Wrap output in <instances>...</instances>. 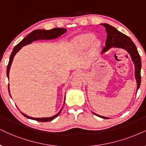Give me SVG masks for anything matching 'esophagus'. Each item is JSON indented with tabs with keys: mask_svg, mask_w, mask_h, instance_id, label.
<instances>
[{
	"mask_svg": "<svg viewBox=\"0 0 146 146\" xmlns=\"http://www.w3.org/2000/svg\"><path fill=\"white\" fill-rule=\"evenodd\" d=\"M79 73H80V72H79V71H77L75 73V75H77H77H79Z\"/></svg>",
	"mask_w": 146,
	"mask_h": 146,
	"instance_id": "esophagus-1",
	"label": "esophagus"
}]
</instances>
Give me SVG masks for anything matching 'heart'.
I'll return each mask as SVG.
<instances>
[{"instance_id":"b5f03b06","label":"heart","mask_w":146,"mask_h":146,"mask_svg":"<svg viewBox=\"0 0 146 146\" xmlns=\"http://www.w3.org/2000/svg\"><path fill=\"white\" fill-rule=\"evenodd\" d=\"M79 40H80L81 43L82 44H89L93 41L94 36L90 34L84 35L79 38Z\"/></svg>"}]
</instances>
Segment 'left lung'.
<instances>
[{
  "mask_svg": "<svg viewBox=\"0 0 146 146\" xmlns=\"http://www.w3.org/2000/svg\"><path fill=\"white\" fill-rule=\"evenodd\" d=\"M101 25H102L105 27L107 34L106 44H105L104 48L102 49V52H105L111 47H117L126 50L129 53L131 56L133 62L135 64V76L136 81H137V92L140 84H141V61L136 46L135 45L133 42L132 41L129 37L123 34V33L120 32L114 27L107 23H103L101 24ZM94 114L98 116V117L102 118V119H109L108 117H104L95 113Z\"/></svg>",
  "mask_w": 146,
  "mask_h": 146,
  "instance_id": "1",
  "label": "left lung"
}]
</instances>
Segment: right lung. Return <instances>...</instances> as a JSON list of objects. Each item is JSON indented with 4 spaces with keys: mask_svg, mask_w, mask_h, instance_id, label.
<instances>
[{
    "mask_svg": "<svg viewBox=\"0 0 146 146\" xmlns=\"http://www.w3.org/2000/svg\"><path fill=\"white\" fill-rule=\"evenodd\" d=\"M66 32H67V29H66L60 28V27H58V28H54V29H50V30L36 29V30L33 31V32H31L30 34H29L25 38H23V40H22L21 41L17 44V45H16L13 48V50L11 54L10 58H9V64L8 65H7V77L9 78V70H10L11 65V63L13 62V60L15 55L16 54L17 52H18L19 51V50L21 49L22 47L24 46L27 45V44L32 43V42L35 41V40H44H44L55 39V38L60 37L61 35L64 34ZM8 89H9V86H8ZM61 110L62 109L60 110V111L56 114V115L53 116V117H47V118H33V117H29V116L26 115V114H23V112H21L23 116H25V117L27 118V119L35 120V121H40V122H47V121H50L52 120H53L56 117H58V114L60 113V112H61Z\"/></svg>",
    "mask_w": 146,
    "mask_h": 146,
    "instance_id": "obj_1",
    "label": "right lung"
}]
</instances>
